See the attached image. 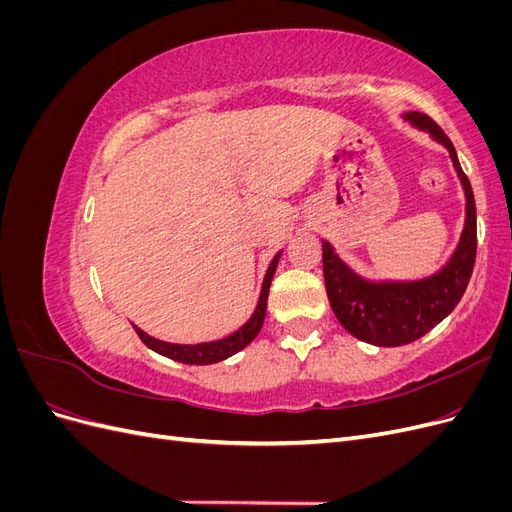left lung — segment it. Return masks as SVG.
<instances>
[{
	"mask_svg": "<svg viewBox=\"0 0 512 512\" xmlns=\"http://www.w3.org/2000/svg\"><path fill=\"white\" fill-rule=\"evenodd\" d=\"M408 121L427 130L451 153L453 166L466 190V228L448 265L421 282L371 284L352 273L322 241V273L333 314L342 327L374 346H404L423 337L453 312L468 288L476 260V205L470 179L461 170L455 147L444 130L425 113H408Z\"/></svg>",
	"mask_w": 512,
	"mask_h": 512,
	"instance_id": "obj_1",
	"label": "left lung"
}]
</instances>
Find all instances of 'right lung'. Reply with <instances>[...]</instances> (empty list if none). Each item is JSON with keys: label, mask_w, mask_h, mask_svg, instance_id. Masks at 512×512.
<instances>
[{"label": "right lung", "mask_w": 512, "mask_h": 512, "mask_svg": "<svg viewBox=\"0 0 512 512\" xmlns=\"http://www.w3.org/2000/svg\"><path fill=\"white\" fill-rule=\"evenodd\" d=\"M282 254H277L271 265L267 269L265 275V282H262V290H260V299L256 305V312L252 314V318L247 320L241 329H237L232 335L220 339V342H207V344H196V346H181V344H166L160 342L156 337H149L147 333H143L138 327H134L136 335L141 337V342L156 350L158 354L168 356V359L179 361V363H188V365H209V363H218L228 359L230 354H235L239 350H243L247 344L252 342V339L258 335L262 322H265V314H267V297H269V286L273 280V273L277 267V260H280Z\"/></svg>", "instance_id": "1"}]
</instances>
